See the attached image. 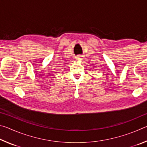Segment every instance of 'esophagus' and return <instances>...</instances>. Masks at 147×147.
<instances>
[{
	"label": "esophagus",
	"instance_id": "34e87169",
	"mask_svg": "<svg viewBox=\"0 0 147 147\" xmlns=\"http://www.w3.org/2000/svg\"><path fill=\"white\" fill-rule=\"evenodd\" d=\"M75 58H76V60H82V59H83V56H78L76 57Z\"/></svg>",
	"mask_w": 147,
	"mask_h": 147
}]
</instances>
